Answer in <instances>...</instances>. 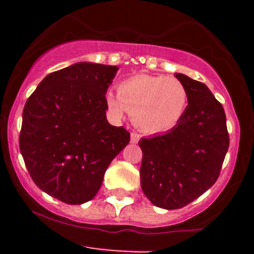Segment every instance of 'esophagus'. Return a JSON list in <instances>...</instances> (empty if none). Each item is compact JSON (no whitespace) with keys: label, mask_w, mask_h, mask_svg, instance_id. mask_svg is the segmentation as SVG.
<instances>
[{"label":"esophagus","mask_w":254,"mask_h":254,"mask_svg":"<svg viewBox=\"0 0 254 254\" xmlns=\"http://www.w3.org/2000/svg\"><path fill=\"white\" fill-rule=\"evenodd\" d=\"M138 140H140V134H137L136 132H132V133H131V142L132 143H137Z\"/></svg>","instance_id":"esophagus-1"}]
</instances>
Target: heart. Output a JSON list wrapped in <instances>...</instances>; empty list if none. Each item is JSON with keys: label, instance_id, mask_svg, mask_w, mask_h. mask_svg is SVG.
Instances as JSON below:
<instances>
[{"label": "heart", "instance_id": "b5f03b06", "mask_svg": "<svg viewBox=\"0 0 254 254\" xmlns=\"http://www.w3.org/2000/svg\"><path fill=\"white\" fill-rule=\"evenodd\" d=\"M105 104L116 118L128 112L138 128L159 133L174 128L182 120L187 109L188 91L176 77L136 75L121 82L118 94L108 91Z\"/></svg>", "mask_w": 254, "mask_h": 254}]
</instances>
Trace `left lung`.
I'll return each instance as SVG.
<instances>
[{"label": "left lung", "instance_id": "8db88e82", "mask_svg": "<svg viewBox=\"0 0 254 254\" xmlns=\"http://www.w3.org/2000/svg\"><path fill=\"white\" fill-rule=\"evenodd\" d=\"M188 91V105L174 128L141 138V188L158 207H185L214 186L229 149L226 117L207 86L174 73Z\"/></svg>", "mask_w": 254, "mask_h": 254}]
</instances>
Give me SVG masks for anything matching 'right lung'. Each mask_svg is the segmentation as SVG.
<instances>
[{
	"mask_svg": "<svg viewBox=\"0 0 254 254\" xmlns=\"http://www.w3.org/2000/svg\"><path fill=\"white\" fill-rule=\"evenodd\" d=\"M117 66L77 62L49 73L22 112L20 151L31 179L68 205L95 197L104 173L129 142L108 122L105 94Z\"/></svg>",
	"mask_w": 254,
	"mask_h": 254,
	"instance_id": "obj_1",
	"label": "right lung"
}]
</instances>
